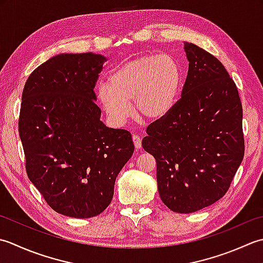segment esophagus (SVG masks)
I'll list each match as a JSON object with an SVG mask.
<instances>
[{
    "mask_svg": "<svg viewBox=\"0 0 263 263\" xmlns=\"http://www.w3.org/2000/svg\"><path fill=\"white\" fill-rule=\"evenodd\" d=\"M133 142H134V145H135V147L139 148L142 146V138L139 135H136V134H134L133 135Z\"/></svg>",
    "mask_w": 263,
    "mask_h": 263,
    "instance_id": "esophagus-1",
    "label": "esophagus"
}]
</instances>
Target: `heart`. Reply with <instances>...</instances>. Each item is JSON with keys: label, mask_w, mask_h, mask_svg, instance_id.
Here are the masks:
<instances>
[{"label": "heart", "mask_w": 263, "mask_h": 263, "mask_svg": "<svg viewBox=\"0 0 263 263\" xmlns=\"http://www.w3.org/2000/svg\"><path fill=\"white\" fill-rule=\"evenodd\" d=\"M183 70L173 57L144 55L118 67L109 83L102 84L98 98L112 119L124 121L132 115L157 120L173 110L183 85Z\"/></svg>", "instance_id": "b5f03b06"}]
</instances>
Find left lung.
I'll use <instances>...</instances> for the list:
<instances>
[{"instance_id":"obj_1","label":"left lung","mask_w":263,"mask_h":263,"mask_svg":"<svg viewBox=\"0 0 263 263\" xmlns=\"http://www.w3.org/2000/svg\"><path fill=\"white\" fill-rule=\"evenodd\" d=\"M189 72L169 114L147 127L143 148L157 161L170 210H202L226 194L244 157L243 109L234 80L205 50L184 42Z\"/></svg>"}]
</instances>
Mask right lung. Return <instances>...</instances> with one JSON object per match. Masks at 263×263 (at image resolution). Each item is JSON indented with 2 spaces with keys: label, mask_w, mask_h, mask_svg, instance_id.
<instances>
[{
  "label": "right lung",
  "mask_w": 263,
  "mask_h": 263,
  "mask_svg": "<svg viewBox=\"0 0 263 263\" xmlns=\"http://www.w3.org/2000/svg\"><path fill=\"white\" fill-rule=\"evenodd\" d=\"M105 61L90 52L55 55L30 73L23 90L19 135L27 175L63 216L103 212L134 153L129 132L100 120L94 87Z\"/></svg>",
  "instance_id": "obj_1"
}]
</instances>
